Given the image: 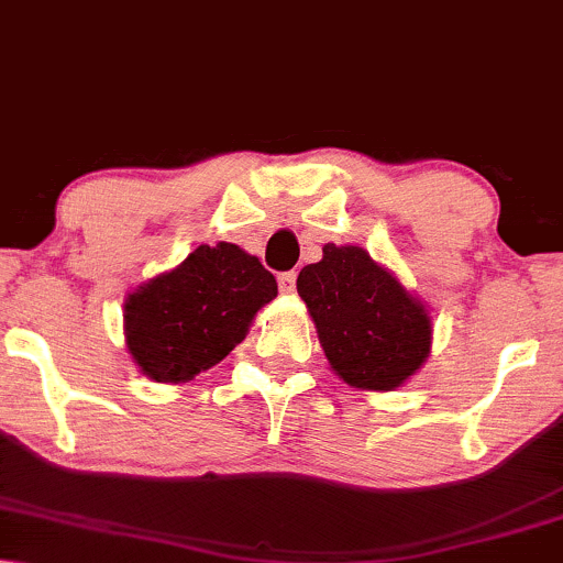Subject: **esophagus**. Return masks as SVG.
I'll list each match as a JSON object with an SVG mask.
<instances>
[{
	"label": "esophagus",
	"mask_w": 563,
	"mask_h": 563,
	"mask_svg": "<svg viewBox=\"0 0 563 563\" xmlns=\"http://www.w3.org/2000/svg\"><path fill=\"white\" fill-rule=\"evenodd\" d=\"M277 286H280L283 294H294V290H296V273L277 275Z\"/></svg>",
	"instance_id": "obj_1"
}]
</instances>
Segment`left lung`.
Returning a JSON list of instances; mask_svg holds the SVG:
<instances>
[{
  "label": "left lung",
  "mask_w": 563,
  "mask_h": 563,
  "mask_svg": "<svg viewBox=\"0 0 563 563\" xmlns=\"http://www.w3.org/2000/svg\"><path fill=\"white\" fill-rule=\"evenodd\" d=\"M322 252L317 265L298 273L296 288L327 361L351 387H400L429 358L431 319L423 303L361 246L327 244Z\"/></svg>",
  "instance_id": "obj_1"
}]
</instances>
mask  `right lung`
I'll use <instances>...</instances> for the list:
<instances>
[{
  "label": "right lung",
  "mask_w": 563,
  "mask_h": 563,
  "mask_svg": "<svg viewBox=\"0 0 563 563\" xmlns=\"http://www.w3.org/2000/svg\"><path fill=\"white\" fill-rule=\"evenodd\" d=\"M277 296L269 269L236 244L197 246L126 298V347L155 382H187L223 361Z\"/></svg>",
  "instance_id": "obj_1"
}]
</instances>
